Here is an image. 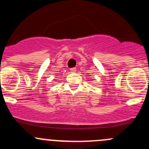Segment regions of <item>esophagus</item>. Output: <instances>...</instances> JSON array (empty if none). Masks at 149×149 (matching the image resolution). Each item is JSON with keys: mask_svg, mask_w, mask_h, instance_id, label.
Here are the masks:
<instances>
[{"mask_svg": "<svg viewBox=\"0 0 149 149\" xmlns=\"http://www.w3.org/2000/svg\"><path fill=\"white\" fill-rule=\"evenodd\" d=\"M70 70L72 72V73H74V72L76 71V68H72L70 69Z\"/></svg>", "mask_w": 149, "mask_h": 149, "instance_id": "esophagus-1", "label": "esophagus"}]
</instances>
